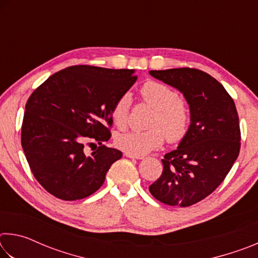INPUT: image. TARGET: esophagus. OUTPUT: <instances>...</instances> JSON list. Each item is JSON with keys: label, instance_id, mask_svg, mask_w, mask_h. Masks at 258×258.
I'll return each mask as SVG.
<instances>
[{"label": "esophagus", "instance_id": "34e87169", "mask_svg": "<svg viewBox=\"0 0 258 258\" xmlns=\"http://www.w3.org/2000/svg\"><path fill=\"white\" fill-rule=\"evenodd\" d=\"M125 156L128 157V158H135V159H142L143 158V156L133 155V154H130V152H125Z\"/></svg>", "mask_w": 258, "mask_h": 258}]
</instances>
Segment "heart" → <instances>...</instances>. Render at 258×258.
I'll list each match as a JSON object with an SVG mask.
<instances>
[{
    "label": "heart",
    "instance_id": "heart-1",
    "mask_svg": "<svg viewBox=\"0 0 258 258\" xmlns=\"http://www.w3.org/2000/svg\"><path fill=\"white\" fill-rule=\"evenodd\" d=\"M140 95L156 110L150 123L151 130L120 133L115 139L116 146L125 152L143 156L159 148L165 138L171 142L181 141L189 132L191 111L176 91L163 83L149 81L141 86ZM130 106L128 94L121 95L113 103L111 119L117 127L123 128L127 124Z\"/></svg>",
    "mask_w": 258,
    "mask_h": 258
}]
</instances>
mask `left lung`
Here are the masks:
<instances>
[{
    "label": "left lung",
    "mask_w": 258,
    "mask_h": 258,
    "mask_svg": "<svg viewBox=\"0 0 258 258\" xmlns=\"http://www.w3.org/2000/svg\"><path fill=\"white\" fill-rule=\"evenodd\" d=\"M149 74L183 93L191 111L189 132L177 149L161 159L163 173L149 191L169 206H191L223 182L238 158L241 137L237 109L223 85L199 69Z\"/></svg>",
    "instance_id": "8db88e82"
}]
</instances>
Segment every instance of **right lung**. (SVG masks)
<instances>
[{
	"label": "right lung",
	"instance_id": "right-lung-1",
	"mask_svg": "<svg viewBox=\"0 0 258 258\" xmlns=\"http://www.w3.org/2000/svg\"><path fill=\"white\" fill-rule=\"evenodd\" d=\"M134 69L72 66L53 74L26 103L21 146L38 183L62 200L86 198L103 184L119 150L102 145L111 134V108L131 89ZM100 147L86 155V141ZM93 145V143H92Z\"/></svg>",
	"mask_w": 258,
	"mask_h": 258
}]
</instances>
